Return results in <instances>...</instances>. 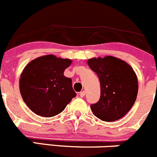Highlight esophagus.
Here are the masks:
<instances>
[{
    "label": "esophagus",
    "instance_id": "obj_1",
    "mask_svg": "<svg viewBox=\"0 0 157 157\" xmlns=\"http://www.w3.org/2000/svg\"><path fill=\"white\" fill-rule=\"evenodd\" d=\"M79 95H80V97H82H82H84L85 95H86V92H85V91H82V92H79Z\"/></svg>",
    "mask_w": 157,
    "mask_h": 157
}]
</instances>
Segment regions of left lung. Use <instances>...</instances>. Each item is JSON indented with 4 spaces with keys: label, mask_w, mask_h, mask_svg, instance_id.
Instances as JSON below:
<instances>
[{
    "label": "left lung",
    "mask_w": 157,
    "mask_h": 157,
    "mask_svg": "<svg viewBox=\"0 0 157 157\" xmlns=\"http://www.w3.org/2000/svg\"><path fill=\"white\" fill-rule=\"evenodd\" d=\"M89 68L100 81V98L91 105L96 117L113 122L125 116L136 99L138 80L132 67L124 61L113 56L88 60Z\"/></svg>",
    "instance_id": "1"
}]
</instances>
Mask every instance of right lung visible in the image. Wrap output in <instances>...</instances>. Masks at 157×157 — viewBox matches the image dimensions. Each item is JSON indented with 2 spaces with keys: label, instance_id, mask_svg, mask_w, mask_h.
<instances>
[{
  "label": "right lung",
  "instance_id": "right-lung-1",
  "mask_svg": "<svg viewBox=\"0 0 157 157\" xmlns=\"http://www.w3.org/2000/svg\"><path fill=\"white\" fill-rule=\"evenodd\" d=\"M71 64L70 59L48 55L34 59L25 66L19 87L24 102L31 111L44 117L55 116L76 96L71 79L64 75Z\"/></svg>",
  "mask_w": 157,
  "mask_h": 157
}]
</instances>
